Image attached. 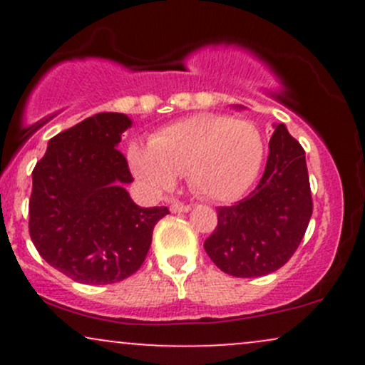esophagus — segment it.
I'll return each mask as SVG.
<instances>
[{
  "instance_id": "1",
  "label": "esophagus",
  "mask_w": 365,
  "mask_h": 365,
  "mask_svg": "<svg viewBox=\"0 0 365 365\" xmlns=\"http://www.w3.org/2000/svg\"><path fill=\"white\" fill-rule=\"evenodd\" d=\"M170 209H171V212H188L190 211V206H188V204L180 202V200H173Z\"/></svg>"
}]
</instances>
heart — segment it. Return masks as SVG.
<instances>
[{"mask_svg":"<svg viewBox=\"0 0 365 365\" xmlns=\"http://www.w3.org/2000/svg\"><path fill=\"white\" fill-rule=\"evenodd\" d=\"M264 154L254 123L216 113H199L166 125L149 145L132 144L128 165L135 177L156 192L170 190L177 175L197 195L232 202L249 190Z\"/></svg>","mask_w":365,"mask_h":365,"instance_id":"b5f03b06","label":"heart"}]
</instances>
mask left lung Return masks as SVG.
<instances>
[{"label": "left lung", "instance_id": "obj_1", "mask_svg": "<svg viewBox=\"0 0 365 365\" xmlns=\"http://www.w3.org/2000/svg\"><path fill=\"white\" fill-rule=\"evenodd\" d=\"M311 216L305 153L283 123L274 125L261 182L235 206L217 207V226L204 249L226 274L266 276L288 262Z\"/></svg>", "mask_w": 365, "mask_h": 365}]
</instances>
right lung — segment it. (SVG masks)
Returning <instances> with one entry per match:
<instances>
[{
  "label": "right lung",
  "mask_w": 365,
  "mask_h": 365,
  "mask_svg": "<svg viewBox=\"0 0 365 365\" xmlns=\"http://www.w3.org/2000/svg\"><path fill=\"white\" fill-rule=\"evenodd\" d=\"M132 127L123 113H98L49 140L32 171L29 233L49 266L86 284H110L145 261L153 230L168 207H140L120 153Z\"/></svg>",
  "instance_id": "add662e5"
}]
</instances>
